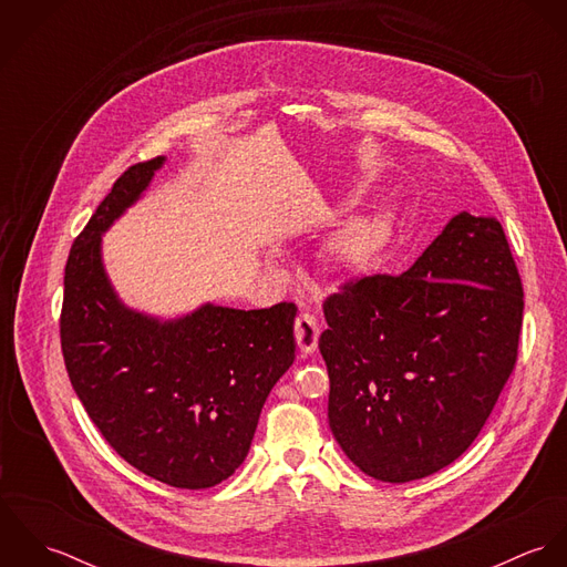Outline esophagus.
<instances>
[{"label":"esophagus","instance_id":"34e87169","mask_svg":"<svg viewBox=\"0 0 567 567\" xmlns=\"http://www.w3.org/2000/svg\"><path fill=\"white\" fill-rule=\"evenodd\" d=\"M319 336H321V327L317 323V319L308 312L299 315L297 321H295V338H297V344L301 349V353L310 355L317 351L319 347Z\"/></svg>","mask_w":567,"mask_h":567}]
</instances>
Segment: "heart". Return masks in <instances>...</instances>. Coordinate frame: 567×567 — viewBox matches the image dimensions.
Here are the masks:
<instances>
[{
  "mask_svg": "<svg viewBox=\"0 0 567 567\" xmlns=\"http://www.w3.org/2000/svg\"><path fill=\"white\" fill-rule=\"evenodd\" d=\"M393 218L391 207H380L349 218L324 244L329 264L342 272L369 270L391 243Z\"/></svg>",
  "mask_w": 567,
  "mask_h": 567,
  "instance_id": "1",
  "label": "heart"
}]
</instances>
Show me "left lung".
<instances>
[{"label":"left lung","mask_w":567,"mask_h":567,"mask_svg":"<svg viewBox=\"0 0 567 567\" xmlns=\"http://www.w3.org/2000/svg\"><path fill=\"white\" fill-rule=\"evenodd\" d=\"M329 427L382 483L454 463L481 434L517 358L524 290L502 225L456 214L400 277L323 303Z\"/></svg>","instance_id":"left-lung-1"}]
</instances>
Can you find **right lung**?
<instances>
[{"instance_id":"obj_1","label":"right lung","mask_w":567,"mask_h":567,"mask_svg":"<svg viewBox=\"0 0 567 567\" xmlns=\"http://www.w3.org/2000/svg\"><path fill=\"white\" fill-rule=\"evenodd\" d=\"M163 163L128 167L72 246L61 347L86 414L128 465L176 488H207L243 465L266 398L295 362L297 308L203 303L162 319L117 297L102 236Z\"/></svg>"}]
</instances>
